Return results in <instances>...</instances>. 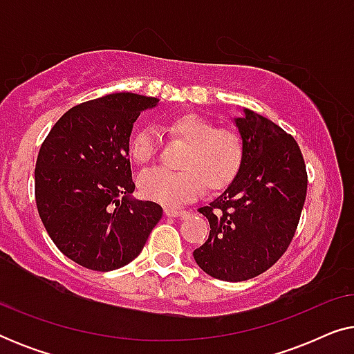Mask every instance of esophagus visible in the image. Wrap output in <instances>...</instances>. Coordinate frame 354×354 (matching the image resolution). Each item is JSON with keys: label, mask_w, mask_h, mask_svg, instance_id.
<instances>
[{"label": "esophagus", "mask_w": 354, "mask_h": 354, "mask_svg": "<svg viewBox=\"0 0 354 354\" xmlns=\"http://www.w3.org/2000/svg\"><path fill=\"white\" fill-rule=\"evenodd\" d=\"M164 214H166L167 217H177V219H182V217H185L188 214V211L174 209V207H166V209H164Z\"/></svg>", "instance_id": "obj_1"}]
</instances>
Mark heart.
Wrapping results in <instances>:
<instances>
[{
	"instance_id": "1",
	"label": "heart",
	"mask_w": 354,
	"mask_h": 354,
	"mask_svg": "<svg viewBox=\"0 0 354 354\" xmlns=\"http://www.w3.org/2000/svg\"><path fill=\"white\" fill-rule=\"evenodd\" d=\"M166 130L187 143L180 159L183 171L153 167L140 174L138 188L145 198L164 206H180L195 200L203 185L221 190L239 174L243 148L235 132L216 129L198 114L178 115L166 125ZM156 149L158 133L151 127L137 130L129 140V154L138 164L151 161Z\"/></svg>"
}]
</instances>
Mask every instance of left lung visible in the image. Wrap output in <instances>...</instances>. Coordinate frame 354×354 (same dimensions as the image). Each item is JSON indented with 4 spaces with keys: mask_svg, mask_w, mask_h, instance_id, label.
<instances>
[{
    "mask_svg": "<svg viewBox=\"0 0 354 354\" xmlns=\"http://www.w3.org/2000/svg\"><path fill=\"white\" fill-rule=\"evenodd\" d=\"M243 158L234 180L198 209L209 221V239L193 251L211 277L241 282L263 274L288 248L306 200L303 154L292 135L243 108L234 118Z\"/></svg>",
    "mask_w": 354,
    "mask_h": 354,
    "instance_id": "1",
    "label": "left lung"
}]
</instances>
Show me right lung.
<instances>
[{
    "label": "right lung",
    "instance_id": "right-lung-1",
    "mask_svg": "<svg viewBox=\"0 0 354 354\" xmlns=\"http://www.w3.org/2000/svg\"><path fill=\"white\" fill-rule=\"evenodd\" d=\"M158 98L111 93L71 108L43 142L35 200L43 225L62 254L108 272L142 253L162 207L135 200L129 140L140 113Z\"/></svg>",
    "mask_w": 354,
    "mask_h": 354
}]
</instances>
